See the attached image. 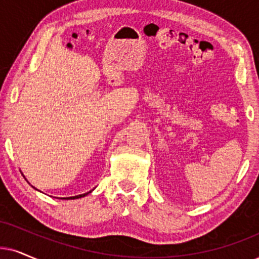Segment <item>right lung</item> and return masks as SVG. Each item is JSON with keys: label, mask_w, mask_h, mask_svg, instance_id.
<instances>
[{"label": "right lung", "mask_w": 259, "mask_h": 259, "mask_svg": "<svg viewBox=\"0 0 259 259\" xmlns=\"http://www.w3.org/2000/svg\"><path fill=\"white\" fill-rule=\"evenodd\" d=\"M93 191V190H91L90 192H86V194H82V195H77V196H73V197H64L62 199H75V198H81V197H84V196H87L88 194H91V192Z\"/></svg>", "instance_id": "obj_1"}]
</instances>
